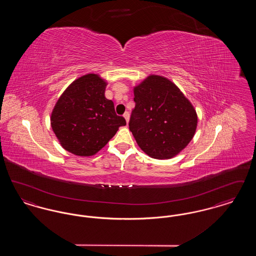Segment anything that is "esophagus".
Masks as SVG:
<instances>
[{"label":"esophagus","mask_w":256,"mask_h":256,"mask_svg":"<svg viewBox=\"0 0 256 256\" xmlns=\"http://www.w3.org/2000/svg\"><path fill=\"white\" fill-rule=\"evenodd\" d=\"M122 116H124V118L126 119V122H128V121H130V113H128V112H124Z\"/></svg>","instance_id":"34e87169"}]
</instances>
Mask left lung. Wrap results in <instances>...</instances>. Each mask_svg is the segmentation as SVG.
I'll return each mask as SVG.
<instances>
[{
  "mask_svg": "<svg viewBox=\"0 0 256 256\" xmlns=\"http://www.w3.org/2000/svg\"><path fill=\"white\" fill-rule=\"evenodd\" d=\"M135 108L130 130L148 156H178L195 135L198 115L193 104L170 80L150 74L134 88Z\"/></svg>",
  "mask_w": 256,
  "mask_h": 256,
  "instance_id": "left-lung-1",
  "label": "left lung"
}]
</instances>
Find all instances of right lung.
Returning a JSON list of instances; mask_svg holds the SVG:
<instances>
[{
  "label": "right lung",
  "mask_w": 256,
  "mask_h": 256,
  "mask_svg": "<svg viewBox=\"0 0 256 256\" xmlns=\"http://www.w3.org/2000/svg\"><path fill=\"white\" fill-rule=\"evenodd\" d=\"M108 82L98 74L74 80L58 100L50 126L61 146L78 156H91L106 146L126 120L104 96Z\"/></svg>",
  "instance_id": "obj_1"
}]
</instances>
